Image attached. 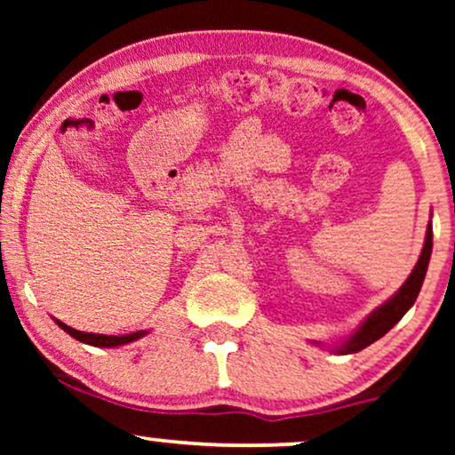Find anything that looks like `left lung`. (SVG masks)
<instances>
[{
    "label": "left lung",
    "instance_id": "obj_1",
    "mask_svg": "<svg viewBox=\"0 0 455 455\" xmlns=\"http://www.w3.org/2000/svg\"><path fill=\"white\" fill-rule=\"evenodd\" d=\"M431 252H433V226L431 221H428L425 246H422L420 257L416 260L412 273H410L406 282L402 283V288L397 290L389 300H385L381 307L372 310V313L360 323L358 329L350 335V338H346L335 347H329V350L338 354H354V352L364 350V347L371 346L372 341L381 339L383 335L387 333L410 308H412L416 298H419V291L422 288V282H425V275L428 269V260H431ZM313 344L323 346L321 341H313Z\"/></svg>",
    "mask_w": 455,
    "mask_h": 455
}]
</instances>
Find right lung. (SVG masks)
Segmentation results:
<instances>
[{"label":"right lung","mask_w":455,"mask_h":455,"mask_svg":"<svg viewBox=\"0 0 455 455\" xmlns=\"http://www.w3.org/2000/svg\"><path fill=\"white\" fill-rule=\"evenodd\" d=\"M58 325L64 329L68 335H72L74 339L83 341V344H89V346H95V347H117V346H126L130 341H136L140 338H145L148 333V329L145 331H134V333H126V335H103V333H84V331H78V329H72L70 325H66V323H61L60 319H53Z\"/></svg>","instance_id":"1"}]
</instances>
